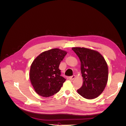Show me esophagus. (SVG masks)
<instances>
[{
    "label": "esophagus",
    "mask_w": 126,
    "mask_h": 126,
    "mask_svg": "<svg viewBox=\"0 0 126 126\" xmlns=\"http://www.w3.org/2000/svg\"><path fill=\"white\" fill-rule=\"evenodd\" d=\"M76 78V76L75 75H73L72 76H70V77H69V79L70 80H74L75 78Z\"/></svg>",
    "instance_id": "esophagus-1"
}]
</instances>
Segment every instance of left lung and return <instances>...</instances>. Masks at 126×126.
Returning <instances> with one entry per match:
<instances>
[{"label":"left lung","mask_w":126,"mask_h":126,"mask_svg":"<svg viewBox=\"0 0 126 126\" xmlns=\"http://www.w3.org/2000/svg\"><path fill=\"white\" fill-rule=\"evenodd\" d=\"M81 63L82 86L77 90L83 98L92 99L98 97L105 88L108 78L107 63L99 52L91 49L73 47Z\"/></svg>","instance_id":"left-lung-1"}]
</instances>
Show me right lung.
Returning a JSON list of instances; mask_svg holds the SVG:
<instances>
[{"label":"right lung","instance_id":"add662e5","mask_svg":"<svg viewBox=\"0 0 126 126\" xmlns=\"http://www.w3.org/2000/svg\"><path fill=\"white\" fill-rule=\"evenodd\" d=\"M67 52L54 48L42 52L33 61L30 69V80L36 92L48 97L60 90L64 79L59 66Z\"/></svg>","mask_w":126,"mask_h":126}]
</instances>
